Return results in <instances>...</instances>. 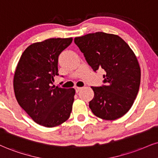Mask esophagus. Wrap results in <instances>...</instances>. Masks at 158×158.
I'll list each match as a JSON object with an SVG mask.
<instances>
[{"label":"esophagus","mask_w":158,"mask_h":158,"mask_svg":"<svg viewBox=\"0 0 158 158\" xmlns=\"http://www.w3.org/2000/svg\"><path fill=\"white\" fill-rule=\"evenodd\" d=\"M75 91L77 93L79 91L81 90V89H82V88H81V87H77H77H75Z\"/></svg>","instance_id":"obj_1"}]
</instances>
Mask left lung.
<instances>
[{"label":"left lung","mask_w":158,"mask_h":158,"mask_svg":"<svg viewBox=\"0 0 158 158\" xmlns=\"http://www.w3.org/2000/svg\"><path fill=\"white\" fill-rule=\"evenodd\" d=\"M93 70H105L106 85L93 87L89 108L97 117L115 120L133 105L141 83V68L130 46L117 35L96 32L74 40Z\"/></svg>","instance_id":"left-lung-1"}]
</instances>
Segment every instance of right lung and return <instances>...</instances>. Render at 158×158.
<instances>
[{
  "label": "right lung",
  "instance_id": "right-lung-1",
  "mask_svg": "<svg viewBox=\"0 0 158 158\" xmlns=\"http://www.w3.org/2000/svg\"><path fill=\"white\" fill-rule=\"evenodd\" d=\"M73 38H52L29 45L19 58L14 76V91L19 106L36 123L58 126L69 118L75 90L52 86L58 75V56Z\"/></svg>",
  "mask_w": 158,
  "mask_h": 158
}]
</instances>
